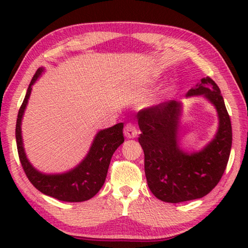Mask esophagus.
Masks as SVG:
<instances>
[{
    "mask_svg": "<svg viewBox=\"0 0 248 248\" xmlns=\"http://www.w3.org/2000/svg\"><path fill=\"white\" fill-rule=\"evenodd\" d=\"M124 133L125 137L129 138V139H131V138H136L139 132H138L136 125L132 124H127L124 129Z\"/></svg>",
    "mask_w": 248,
    "mask_h": 248,
    "instance_id": "obj_1",
    "label": "esophagus"
}]
</instances>
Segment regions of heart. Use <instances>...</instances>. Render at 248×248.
I'll list each match as a JSON object with an SVG mask.
<instances>
[{"label":"heart","mask_w":248,"mask_h":248,"mask_svg":"<svg viewBox=\"0 0 248 248\" xmlns=\"http://www.w3.org/2000/svg\"><path fill=\"white\" fill-rule=\"evenodd\" d=\"M174 91H175V85H174V84H170V85L167 86L166 89L164 90V92L162 93V96H163V97H167V96H170Z\"/></svg>","instance_id":"1"}]
</instances>
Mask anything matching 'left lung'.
I'll return each instance as SVG.
<instances>
[{
  "label": "left lung",
  "mask_w": 248,
  "mask_h": 248,
  "mask_svg": "<svg viewBox=\"0 0 248 248\" xmlns=\"http://www.w3.org/2000/svg\"><path fill=\"white\" fill-rule=\"evenodd\" d=\"M199 95L216 107L219 127L215 138L198 152H186L179 146L180 102L169 100L137 115L146 182L152 194L165 202L202 198L220 182L228 165L232 125L219 86L209 77L201 78L186 96Z\"/></svg>",
  "instance_id": "obj_1"
}]
</instances>
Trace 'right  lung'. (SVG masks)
<instances>
[{"instance_id": "right-lung-1", "label": "right lung", "mask_w": 248, "mask_h": 248, "mask_svg": "<svg viewBox=\"0 0 248 248\" xmlns=\"http://www.w3.org/2000/svg\"><path fill=\"white\" fill-rule=\"evenodd\" d=\"M45 71L39 68L29 84L26 96L19 108L16 121V144L20 164L33 186L43 194L66 202H81L97 194L106 179L110 159L119 145L124 143V124L97 132L89 153L74 169L62 174H45L33 167L25 153L22 137V120L31 93V86Z\"/></svg>"}]
</instances>
